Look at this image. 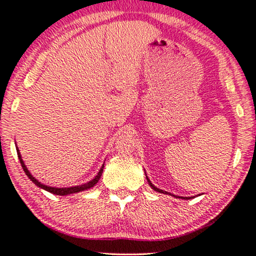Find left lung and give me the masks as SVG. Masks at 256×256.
Returning a JSON list of instances; mask_svg holds the SVG:
<instances>
[{"label": "left lung", "mask_w": 256, "mask_h": 256, "mask_svg": "<svg viewBox=\"0 0 256 256\" xmlns=\"http://www.w3.org/2000/svg\"><path fill=\"white\" fill-rule=\"evenodd\" d=\"M146 180H148V182H149V184H150V187L151 188H152V190H154L156 192H162V194H166V192H164V190H159V188H157V187H156V186H154V184H152V182H151V181L149 180V178H148L146 176Z\"/></svg>", "instance_id": "8db88e82"}]
</instances>
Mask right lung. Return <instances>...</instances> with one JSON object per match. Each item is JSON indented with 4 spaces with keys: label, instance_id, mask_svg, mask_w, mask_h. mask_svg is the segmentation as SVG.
Masks as SVG:
<instances>
[{
    "label": "right lung",
    "instance_id": "1",
    "mask_svg": "<svg viewBox=\"0 0 256 256\" xmlns=\"http://www.w3.org/2000/svg\"><path fill=\"white\" fill-rule=\"evenodd\" d=\"M17 154H18V158H20V165H22V168H23L25 174H26V176H28L30 180L33 181V184H36V186L42 188V190L50 192H52V194H56V195H61V196L69 195V194H74V192H83V190H90V188L94 187V184L98 182L99 179H100L102 174V171H104V165H102V168H100V170H99L98 174L94 178V179H92L91 181H88V182H86V184H80V186H74V187H68V188L50 187V186H46V184H42V182H39V181L36 180V178L33 176L31 173H30V171L26 168V166H25V164H24L23 159H22V156H20V150H18V148H17Z\"/></svg>",
    "mask_w": 256,
    "mask_h": 256
}]
</instances>
